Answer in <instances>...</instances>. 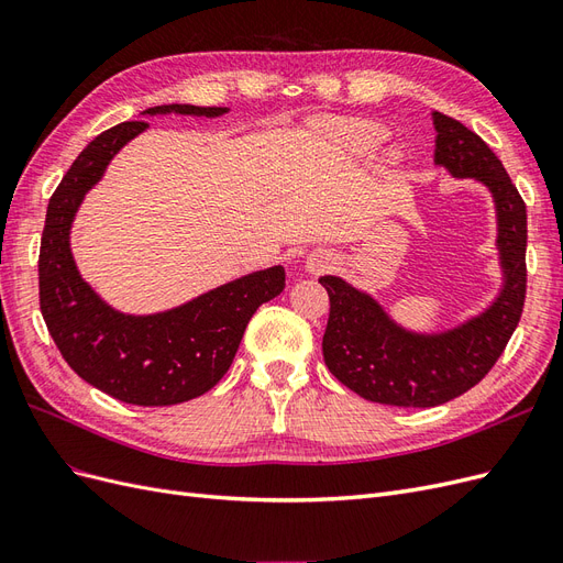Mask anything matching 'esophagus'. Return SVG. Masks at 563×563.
<instances>
[{"mask_svg": "<svg viewBox=\"0 0 563 563\" xmlns=\"http://www.w3.org/2000/svg\"><path fill=\"white\" fill-rule=\"evenodd\" d=\"M333 265V258L329 253L323 251H314L308 255V261H305V269L310 272V275H321V272H327Z\"/></svg>", "mask_w": 563, "mask_h": 563, "instance_id": "1", "label": "esophagus"}]
</instances>
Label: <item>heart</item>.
Returning <instances> with one entry per match:
<instances>
[{
    "instance_id": "1",
    "label": "heart",
    "mask_w": 563,
    "mask_h": 563,
    "mask_svg": "<svg viewBox=\"0 0 563 563\" xmlns=\"http://www.w3.org/2000/svg\"><path fill=\"white\" fill-rule=\"evenodd\" d=\"M323 135L343 157L362 159L376 152L385 139L380 126L362 119H333L323 124Z\"/></svg>"
}]
</instances>
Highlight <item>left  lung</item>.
I'll use <instances>...</instances> for the list:
<instances>
[{"label": "left lung", "mask_w": 563, "mask_h": 563, "mask_svg": "<svg viewBox=\"0 0 563 563\" xmlns=\"http://www.w3.org/2000/svg\"><path fill=\"white\" fill-rule=\"evenodd\" d=\"M434 164L484 185L496 209L500 288L484 310L446 329H408L385 305L343 277L323 275L331 314L323 362L356 395L387 406L430 408L479 383L512 338L526 296V203L493 150L455 119L432 112Z\"/></svg>", "instance_id": "1"}]
</instances>
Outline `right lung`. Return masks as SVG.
Instances as JSON below:
<instances>
[{
	"instance_id": "1",
	"label": "right lung",
	"mask_w": 563,
	"mask_h": 563,
	"mask_svg": "<svg viewBox=\"0 0 563 563\" xmlns=\"http://www.w3.org/2000/svg\"><path fill=\"white\" fill-rule=\"evenodd\" d=\"M228 112L230 108L174 103L141 114L216 119ZM145 129L147 122H124L100 133L48 199L40 249V308L63 360L81 380L133 406H172L201 397L225 376L249 319L284 291L286 275L282 265L255 269L150 314L112 308L81 277L70 244L77 211L117 152Z\"/></svg>"
}]
</instances>
